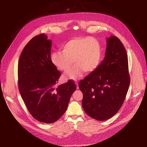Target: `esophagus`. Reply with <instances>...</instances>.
<instances>
[{
    "instance_id": "1",
    "label": "esophagus",
    "mask_w": 147,
    "mask_h": 147,
    "mask_svg": "<svg viewBox=\"0 0 147 147\" xmlns=\"http://www.w3.org/2000/svg\"><path fill=\"white\" fill-rule=\"evenodd\" d=\"M76 86H77V89H79V84H78V83H76Z\"/></svg>"
}]
</instances>
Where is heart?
I'll return each mask as SVG.
<instances>
[{
    "instance_id": "heart-1",
    "label": "heart",
    "mask_w": 147,
    "mask_h": 147,
    "mask_svg": "<svg viewBox=\"0 0 147 147\" xmlns=\"http://www.w3.org/2000/svg\"><path fill=\"white\" fill-rule=\"evenodd\" d=\"M102 57V46L96 38L90 36L77 37L68 41L61 47V51L52 53L53 64L63 72L70 70L73 64L75 67L67 77L76 80L84 71L91 73L99 66Z\"/></svg>"
}]
</instances>
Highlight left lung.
<instances>
[{
  "label": "left lung",
  "mask_w": 147,
  "mask_h": 147,
  "mask_svg": "<svg viewBox=\"0 0 147 147\" xmlns=\"http://www.w3.org/2000/svg\"><path fill=\"white\" fill-rule=\"evenodd\" d=\"M105 57L96 70L80 81L85 112L97 121H105L119 111L130 84L125 48L115 36L107 38Z\"/></svg>",
  "instance_id": "left-lung-1"
}]
</instances>
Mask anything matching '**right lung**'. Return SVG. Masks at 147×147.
<instances>
[{
	"mask_svg": "<svg viewBox=\"0 0 147 147\" xmlns=\"http://www.w3.org/2000/svg\"><path fill=\"white\" fill-rule=\"evenodd\" d=\"M51 41L32 38L19 57L18 88L29 112L37 121L51 123L65 112L76 86L72 80L57 86L61 73L51 61Z\"/></svg>",
	"mask_w": 147,
	"mask_h": 147,
	"instance_id": "1",
	"label": "right lung"
}]
</instances>
